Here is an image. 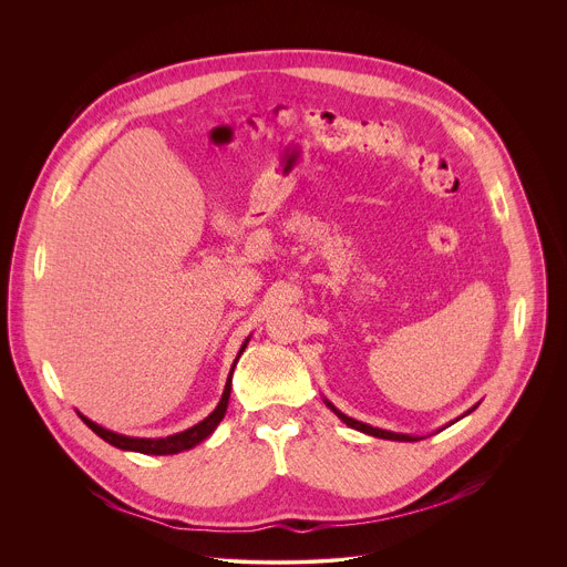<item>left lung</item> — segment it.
<instances>
[{"instance_id": "left-lung-1", "label": "left lung", "mask_w": 567, "mask_h": 567, "mask_svg": "<svg viewBox=\"0 0 567 567\" xmlns=\"http://www.w3.org/2000/svg\"><path fill=\"white\" fill-rule=\"evenodd\" d=\"M328 406L350 426V429H357V431H361V433H368V435H374V437H383V440H399V442H415V440H420V437H411V435H401V433H390V431H381V429H374V426H368V424H363V422H357V420H352V417H348V415H343L341 411H337L332 403L328 401ZM473 411V409H471ZM468 411V413H471Z\"/></svg>"}]
</instances>
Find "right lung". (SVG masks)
I'll use <instances>...</instances> for the list:
<instances>
[{"instance_id":"right-lung-1","label":"right lung","mask_w":567,"mask_h":567,"mask_svg":"<svg viewBox=\"0 0 567 567\" xmlns=\"http://www.w3.org/2000/svg\"><path fill=\"white\" fill-rule=\"evenodd\" d=\"M245 348H247V343L241 346L239 354L245 352ZM239 354H237V359H239ZM237 359H235V363H237ZM235 363H233V368H235ZM233 368H230V374H233ZM230 374H228V381H226V385H224V392H221V399H219V403H217V409H215L204 422L195 424L193 429H188V431H184V433L171 435V437H158V440L125 437V435L112 433V431H107V429H103V426L90 422V420L83 417V415H80V420H83L99 437H103L105 442H110L112 446L123 449V451H136V453H145V455H173V453H182V451H188V449L197 446L199 442H204V440L217 429V424L221 422V417H224V413H226V406H228V396H230Z\"/></svg>"}]
</instances>
